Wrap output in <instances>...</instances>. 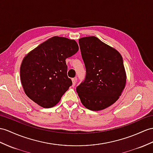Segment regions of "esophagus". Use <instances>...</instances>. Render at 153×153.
Here are the masks:
<instances>
[{"label":"esophagus","mask_w":153,"mask_h":153,"mask_svg":"<svg viewBox=\"0 0 153 153\" xmlns=\"http://www.w3.org/2000/svg\"><path fill=\"white\" fill-rule=\"evenodd\" d=\"M72 82H73V86H74V85H76V78H73V79H72Z\"/></svg>","instance_id":"1"}]
</instances>
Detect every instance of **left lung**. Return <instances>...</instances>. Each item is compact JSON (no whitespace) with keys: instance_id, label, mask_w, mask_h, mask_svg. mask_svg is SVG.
Returning <instances> with one entry per match:
<instances>
[{"instance_id":"1","label":"left lung","mask_w":153,"mask_h":153,"mask_svg":"<svg viewBox=\"0 0 153 153\" xmlns=\"http://www.w3.org/2000/svg\"><path fill=\"white\" fill-rule=\"evenodd\" d=\"M86 75L76 90L86 108L102 110L120 98L126 75L121 54L95 36L79 39Z\"/></svg>"}]
</instances>
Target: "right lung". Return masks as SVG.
I'll use <instances>...</instances> for the list:
<instances>
[{
  "mask_svg": "<svg viewBox=\"0 0 153 153\" xmlns=\"http://www.w3.org/2000/svg\"><path fill=\"white\" fill-rule=\"evenodd\" d=\"M78 51L76 41L54 36L30 52L20 68L25 94L43 108L54 106L72 85L65 59Z\"/></svg>",
  "mask_w": 153,
  "mask_h": 153,
  "instance_id": "1",
  "label": "right lung"
}]
</instances>
